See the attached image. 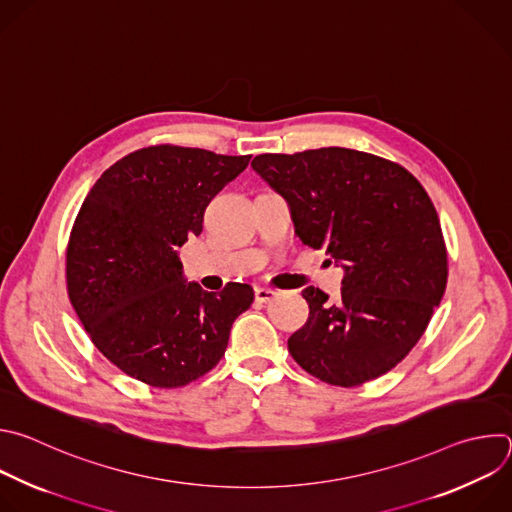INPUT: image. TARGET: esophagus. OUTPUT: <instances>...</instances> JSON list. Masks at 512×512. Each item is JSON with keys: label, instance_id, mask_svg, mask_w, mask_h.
<instances>
[{"label": "esophagus", "instance_id": "obj_1", "mask_svg": "<svg viewBox=\"0 0 512 512\" xmlns=\"http://www.w3.org/2000/svg\"><path fill=\"white\" fill-rule=\"evenodd\" d=\"M254 296H256L258 302H270V300L276 296V292H274L272 288H262V286H258V288L254 290Z\"/></svg>", "mask_w": 512, "mask_h": 512}]
</instances>
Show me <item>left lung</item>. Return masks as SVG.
<instances>
[{
	"mask_svg": "<svg viewBox=\"0 0 512 512\" xmlns=\"http://www.w3.org/2000/svg\"><path fill=\"white\" fill-rule=\"evenodd\" d=\"M252 169L290 206L302 244L345 270L337 300L309 286V321L288 339L313 377L357 387L405 359L440 304L448 252L422 183L383 157L323 147L264 153Z\"/></svg>",
	"mask_w": 512,
	"mask_h": 512,
	"instance_id": "left-lung-1",
	"label": "left lung"
}]
</instances>
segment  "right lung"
<instances>
[{
  "instance_id": "1",
  "label": "right lung",
  "mask_w": 512,
  "mask_h": 512,
  "mask_svg": "<svg viewBox=\"0 0 512 512\" xmlns=\"http://www.w3.org/2000/svg\"><path fill=\"white\" fill-rule=\"evenodd\" d=\"M250 157L145 147L111 165L82 201L66 248L68 298L96 349L151 387H183L212 371L254 300L250 284H187L177 256Z\"/></svg>"
}]
</instances>
